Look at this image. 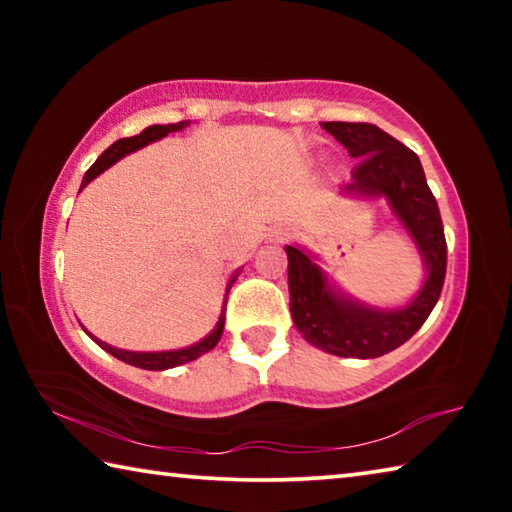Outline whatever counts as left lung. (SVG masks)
I'll use <instances>...</instances> for the list:
<instances>
[{
  "mask_svg": "<svg viewBox=\"0 0 512 512\" xmlns=\"http://www.w3.org/2000/svg\"><path fill=\"white\" fill-rule=\"evenodd\" d=\"M320 126L359 160L343 194L384 198L418 248L427 275L409 305L377 309L336 289L307 248L287 246L291 318L305 341L320 350L336 357L375 359L409 341L436 307L447 271L443 219L420 158L402 142L375 124L325 121Z\"/></svg>",
  "mask_w": 512,
  "mask_h": 512,
  "instance_id": "left-lung-1",
  "label": "left lung"
}]
</instances>
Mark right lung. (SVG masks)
Segmentation results:
<instances>
[{"label": "right lung", "mask_w": 512, "mask_h": 512, "mask_svg": "<svg viewBox=\"0 0 512 512\" xmlns=\"http://www.w3.org/2000/svg\"><path fill=\"white\" fill-rule=\"evenodd\" d=\"M192 121L185 119V121H178V124H155V126H149L144 128V131L140 135H133V137H124V140H117L115 144H110L106 151H103L97 162L92 164V167L85 171L83 176V183H81V189L88 187L94 178L99 176V173L106 171L108 167H112V164L119 162L121 158H126V155H131L133 151H140L144 149L146 144L151 142H158L162 140V137H167L169 133H178L183 131V128H187ZM237 280V273L232 275V280L228 282V287H225V298H223V307H221V316L219 320H216V325L210 334L205 336V339H201L194 345H189V348H183V350H167V352H133V350H119L115 348V345H108L103 343L99 339H94V343L99 345V348H103L106 352H110L112 357H117L119 361L128 363V366H135V368H142V370H169V368H176V366H183V363L187 361H194L198 357H203L205 352H210L216 343H219L221 334H223V323H225V302H228V293L232 289V284H235Z\"/></svg>", "instance_id": "1"}]
</instances>
